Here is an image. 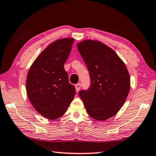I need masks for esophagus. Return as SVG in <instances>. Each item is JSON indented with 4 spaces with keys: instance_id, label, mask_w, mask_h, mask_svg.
<instances>
[{
    "instance_id": "obj_1",
    "label": "esophagus",
    "mask_w": 156,
    "mask_h": 156,
    "mask_svg": "<svg viewBox=\"0 0 156 156\" xmlns=\"http://www.w3.org/2000/svg\"><path fill=\"white\" fill-rule=\"evenodd\" d=\"M75 87H76V92H78V91H79L80 87H81V84H80V83L76 84V85H75Z\"/></svg>"
}]
</instances>
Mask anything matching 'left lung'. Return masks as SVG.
Here are the masks:
<instances>
[{
    "label": "left lung",
    "instance_id": "1",
    "mask_svg": "<svg viewBox=\"0 0 156 156\" xmlns=\"http://www.w3.org/2000/svg\"><path fill=\"white\" fill-rule=\"evenodd\" d=\"M87 66L90 87L79 96L88 115L104 121L119 112L130 88V78L125 63L113 50L95 40H85L77 44Z\"/></svg>",
    "mask_w": 156,
    "mask_h": 156
}]
</instances>
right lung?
<instances>
[{"label": "right lung", "instance_id": "add662e5", "mask_svg": "<svg viewBox=\"0 0 156 156\" xmlns=\"http://www.w3.org/2000/svg\"><path fill=\"white\" fill-rule=\"evenodd\" d=\"M74 39H58L43 50L31 65L27 78L29 101L43 117L56 119L66 113L76 94L64 64Z\"/></svg>", "mask_w": 156, "mask_h": 156}]
</instances>
